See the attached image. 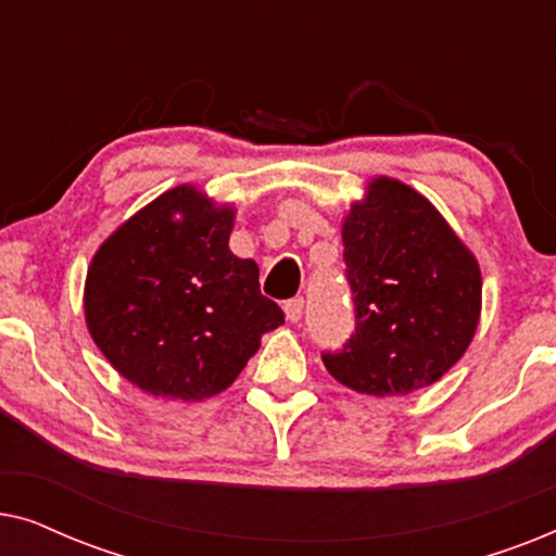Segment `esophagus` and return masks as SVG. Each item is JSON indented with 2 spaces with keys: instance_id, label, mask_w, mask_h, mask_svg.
<instances>
[{
  "instance_id": "esophagus-1",
  "label": "esophagus",
  "mask_w": 556,
  "mask_h": 556,
  "mask_svg": "<svg viewBox=\"0 0 556 556\" xmlns=\"http://www.w3.org/2000/svg\"><path fill=\"white\" fill-rule=\"evenodd\" d=\"M283 311H286V318H288V321H291V324H299V321H301V316H303V299H291V301H286Z\"/></svg>"
}]
</instances>
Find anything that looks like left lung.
Masks as SVG:
<instances>
[{"mask_svg":"<svg viewBox=\"0 0 556 556\" xmlns=\"http://www.w3.org/2000/svg\"><path fill=\"white\" fill-rule=\"evenodd\" d=\"M356 331L329 375L371 397L430 387L466 354L481 321V265L428 197L371 177L341 223Z\"/></svg>","mask_w":556,"mask_h":556,"instance_id":"left-lung-1","label":"left lung"}]
</instances>
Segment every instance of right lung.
I'll use <instances>...</instances> for the list:
<instances>
[{
    "instance_id": "1",
    "label": "right lung",
    "mask_w": 556,
    "mask_h": 556,
    "mask_svg": "<svg viewBox=\"0 0 556 556\" xmlns=\"http://www.w3.org/2000/svg\"><path fill=\"white\" fill-rule=\"evenodd\" d=\"M232 204L194 185L159 194L96 250L83 288L90 339L151 397L202 402L230 387L283 324L261 270L230 250Z\"/></svg>"
}]
</instances>
